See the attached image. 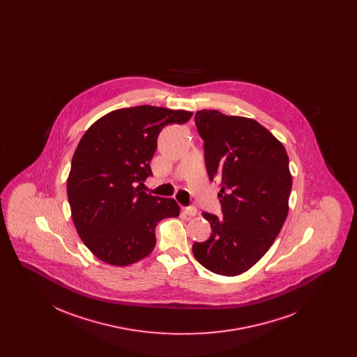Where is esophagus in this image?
Segmentation results:
<instances>
[{
	"mask_svg": "<svg viewBox=\"0 0 357 357\" xmlns=\"http://www.w3.org/2000/svg\"><path fill=\"white\" fill-rule=\"evenodd\" d=\"M183 213L188 215L190 218L191 217H195L197 215V207L195 206H187V207H183Z\"/></svg>",
	"mask_w": 357,
	"mask_h": 357,
	"instance_id": "34e87169",
	"label": "esophagus"
}]
</instances>
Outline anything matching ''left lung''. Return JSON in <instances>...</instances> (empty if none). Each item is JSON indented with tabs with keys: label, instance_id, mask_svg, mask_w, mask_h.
<instances>
[{
	"label": "left lung",
	"instance_id": "8db88e82",
	"mask_svg": "<svg viewBox=\"0 0 357 357\" xmlns=\"http://www.w3.org/2000/svg\"><path fill=\"white\" fill-rule=\"evenodd\" d=\"M210 181L221 183L222 217L204 213L211 236L192 253L210 272L237 275L271 249L288 215V153L258 121L220 111L195 114Z\"/></svg>",
	"mask_w": 357,
	"mask_h": 357
}]
</instances>
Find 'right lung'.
<instances>
[{
    "instance_id": "add662e5",
    "label": "right lung",
    "mask_w": 357,
    "mask_h": 357,
    "mask_svg": "<svg viewBox=\"0 0 357 357\" xmlns=\"http://www.w3.org/2000/svg\"><path fill=\"white\" fill-rule=\"evenodd\" d=\"M191 112L137 105L92 124L73 153L67 192L72 220L85 246L109 265L127 266L153 252L155 227L179 215L169 198L140 190L153 175L150 160L160 131Z\"/></svg>"
}]
</instances>
